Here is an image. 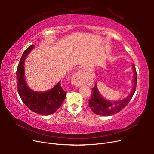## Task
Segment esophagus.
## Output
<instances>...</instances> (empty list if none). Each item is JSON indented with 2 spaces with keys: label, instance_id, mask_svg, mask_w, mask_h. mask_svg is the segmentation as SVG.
Wrapping results in <instances>:
<instances>
[{
  "label": "esophagus",
  "instance_id": "1",
  "mask_svg": "<svg viewBox=\"0 0 154 154\" xmlns=\"http://www.w3.org/2000/svg\"><path fill=\"white\" fill-rule=\"evenodd\" d=\"M85 82V78L84 76V74L82 72V71L80 70L78 72H76L72 78V83L76 87H80L83 84H84Z\"/></svg>",
  "mask_w": 154,
  "mask_h": 154
}]
</instances>
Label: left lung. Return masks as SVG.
<instances>
[{
    "instance_id": "obj_1",
    "label": "left lung",
    "mask_w": 154,
    "mask_h": 154,
    "mask_svg": "<svg viewBox=\"0 0 154 154\" xmlns=\"http://www.w3.org/2000/svg\"><path fill=\"white\" fill-rule=\"evenodd\" d=\"M132 70L134 78L132 80L133 87L132 91L129 95L123 100L114 101L107 100L102 97L97 89L96 84L94 88H92V96L88 100V104L93 112L100 116H110L119 112L127 105L130 100L132 99L136 88L137 72L134 64L132 65Z\"/></svg>"
}]
</instances>
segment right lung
<instances>
[{
  "instance_id": "1",
  "label": "right lung",
  "mask_w": 154,
  "mask_h": 154,
  "mask_svg": "<svg viewBox=\"0 0 154 154\" xmlns=\"http://www.w3.org/2000/svg\"><path fill=\"white\" fill-rule=\"evenodd\" d=\"M35 45H31L23 53L17 70V91L22 101L28 108L36 114L49 115L54 113L66 98V92L62 88L60 81L52 88L45 92L31 89L25 78L24 61Z\"/></svg>"
}]
</instances>
